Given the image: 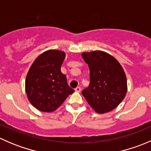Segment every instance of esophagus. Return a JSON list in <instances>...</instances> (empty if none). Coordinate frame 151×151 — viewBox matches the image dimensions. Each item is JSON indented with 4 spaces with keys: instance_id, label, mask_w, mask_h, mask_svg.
I'll return each mask as SVG.
<instances>
[{
    "instance_id": "34e87169",
    "label": "esophagus",
    "mask_w": 151,
    "mask_h": 151,
    "mask_svg": "<svg viewBox=\"0 0 151 151\" xmlns=\"http://www.w3.org/2000/svg\"><path fill=\"white\" fill-rule=\"evenodd\" d=\"M74 90H75L76 92H80V91H81V88H80V87H77Z\"/></svg>"
}]
</instances>
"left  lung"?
Instances as JSON below:
<instances>
[{"label": "left lung", "mask_w": 151, "mask_h": 151, "mask_svg": "<svg viewBox=\"0 0 151 151\" xmlns=\"http://www.w3.org/2000/svg\"><path fill=\"white\" fill-rule=\"evenodd\" d=\"M83 58L90 69L89 86L82 94L98 113L115 109L127 91L126 74L118 60L102 51L83 52Z\"/></svg>", "instance_id": "obj_1"}]
</instances>
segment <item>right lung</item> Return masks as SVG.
Returning <instances> with one entry per match:
<instances>
[{"instance_id":"obj_1","label":"right lung","mask_w":151,"mask_h":151,"mask_svg":"<svg viewBox=\"0 0 151 151\" xmlns=\"http://www.w3.org/2000/svg\"><path fill=\"white\" fill-rule=\"evenodd\" d=\"M65 53L48 50L35 60L25 80V91L33 106L42 112H52L74 92L60 71Z\"/></svg>"}]
</instances>
